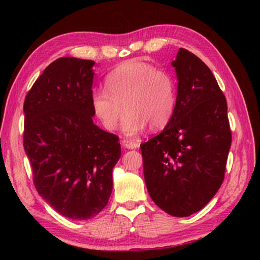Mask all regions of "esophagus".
Segmentation results:
<instances>
[{"instance_id": "obj_1", "label": "esophagus", "mask_w": 260, "mask_h": 260, "mask_svg": "<svg viewBox=\"0 0 260 260\" xmlns=\"http://www.w3.org/2000/svg\"><path fill=\"white\" fill-rule=\"evenodd\" d=\"M122 144H124V147L128 148V149H136L140 146L139 142H136V141H134V140H129V139L122 140Z\"/></svg>"}]
</instances>
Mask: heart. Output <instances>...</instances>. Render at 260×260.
I'll use <instances>...</instances> for the list:
<instances>
[{"instance_id": "1", "label": "heart", "mask_w": 260, "mask_h": 260, "mask_svg": "<svg viewBox=\"0 0 260 260\" xmlns=\"http://www.w3.org/2000/svg\"><path fill=\"white\" fill-rule=\"evenodd\" d=\"M107 89L91 95V105L102 125L114 131L124 114V133L134 136L147 125L160 129L172 119L177 105V88L171 73L144 61L120 65L105 79Z\"/></svg>"}]
</instances>
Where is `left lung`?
<instances>
[{"label":"left lung","mask_w":260,"mask_h":260,"mask_svg":"<svg viewBox=\"0 0 260 260\" xmlns=\"http://www.w3.org/2000/svg\"><path fill=\"white\" fill-rule=\"evenodd\" d=\"M172 65L179 80L173 117L140 148L151 200L173 217H188L221 186L232 131L226 98L204 61L180 48Z\"/></svg>","instance_id":"obj_1"}]
</instances>
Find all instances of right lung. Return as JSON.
<instances>
[{"label":"right lung","instance_id":"obj_1","mask_svg":"<svg viewBox=\"0 0 260 260\" xmlns=\"http://www.w3.org/2000/svg\"><path fill=\"white\" fill-rule=\"evenodd\" d=\"M94 60L60 57L26 95L23 143L33 182L52 209L74 220L94 218L112 191L119 138L93 122Z\"/></svg>","mask_w":260,"mask_h":260}]
</instances>
